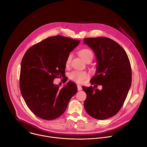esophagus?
Wrapping results in <instances>:
<instances>
[{
    "instance_id": "obj_1",
    "label": "esophagus",
    "mask_w": 147,
    "mask_h": 147,
    "mask_svg": "<svg viewBox=\"0 0 147 147\" xmlns=\"http://www.w3.org/2000/svg\"><path fill=\"white\" fill-rule=\"evenodd\" d=\"M77 89H78V91L81 90H82V87L80 85H77Z\"/></svg>"
}]
</instances>
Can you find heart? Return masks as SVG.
<instances>
[{"instance_id": "heart-1", "label": "heart", "mask_w": 147, "mask_h": 147, "mask_svg": "<svg viewBox=\"0 0 147 147\" xmlns=\"http://www.w3.org/2000/svg\"><path fill=\"white\" fill-rule=\"evenodd\" d=\"M79 54L81 58L86 62H90L93 58V52L88 48H84L81 50L79 52ZM73 55L72 54H69L67 57L66 65L68 66L72 59ZM88 73L85 71H78V70H74L71 71L69 75V78L71 81L77 82V83H82L88 77Z\"/></svg>"}]
</instances>
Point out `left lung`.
<instances>
[{"label":"left lung","instance_id":"8db88e82","mask_svg":"<svg viewBox=\"0 0 147 147\" xmlns=\"http://www.w3.org/2000/svg\"><path fill=\"white\" fill-rule=\"evenodd\" d=\"M84 43L94 51L97 70L91 78L94 86H82L86 94L84 108L97 119H106L116 115L122 107L131 84V69L124 49L112 39L105 37L85 38ZM102 85L100 91L95 88Z\"/></svg>","mask_w":147,"mask_h":147}]
</instances>
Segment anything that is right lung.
Masks as SVG:
<instances>
[{
  "instance_id": "obj_1",
  "label": "right lung",
  "mask_w": 147,
  "mask_h": 147,
  "mask_svg": "<svg viewBox=\"0 0 147 147\" xmlns=\"http://www.w3.org/2000/svg\"><path fill=\"white\" fill-rule=\"evenodd\" d=\"M79 43L67 37L52 36L30 47L24 55L20 90L28 108L38 118L53 120L59 117L77 93V85L71 81L61 89L53 81L65 76L67 57Z\"/></svg>"
}]
</instances>
